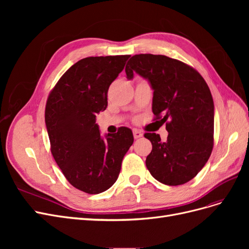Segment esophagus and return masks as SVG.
Returning a JSON list of instances; mask_svg holds the SVG:
<instances>
[{
    "mask_svg": "<svg viewBox=\"0 0 249 249\" xmlns=\"http://www.w3.org/2000/svg\"><path fill=\"white\" fill-rule=\"evenodd\" d=\"M133 135H134V138L135 139H138V138L143 136V133L141 131H139V130L135 129V130H133Z\"/></svg>",
    "mask_w": 249,
    "mask_h": 249,
    "instance_id": "obj_1",
    "label": "esophagus"
}]
</instances>
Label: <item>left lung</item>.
<instances>
[{
    "label": "left lung",
    "instance_id": "obj_1",
    "mask_svg": "<svg viewBox=\"0 0 249 249\" xmlns=\"http://www.w3.org/2000/svg\"><path fill=\"white\" fill-rule=\"evenodd\" d=\"M146 79L154 90L155 119L166 123L168 136L145 133L153 149L146 167L157 180L168 186L189 182L205 166L214 145V102L200 73L188 64L164 55L139 54L125 66Z\"/></svg>",
    "mask_w": 249,
    "mask_h": 249
}]
</instances>
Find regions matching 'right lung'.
I'll use <instances>...</instances> for the list:
<instances>
[{
    "label": "right lung",
    "mask_w": 249,
    "mask_h": 249,
    "mask_svg": "<svg viewBox=\"0 0 249 249\" xmlns=\"http://www.w3.org/2000/svg\"><path fill=\"white\" fill-rule=\"evenodd\" d=\"M130 55L87 57L59 79L48 97L46 125L51 152L70 184L99 194L116 182L133 133L122 126L103 138L95 114L106 110L111 83L123 71Z\"/></svg>",
    "instance_id": "obj_1"
}]
</instances>
